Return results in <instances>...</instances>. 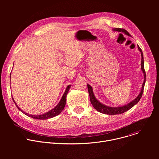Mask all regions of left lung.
<instances>
[{
    "instance_id": "left-lung-1",
    "label": "left lung",
    "mask_w": 159,
    "mask_h": 159,
    "mask_svg": "<svg viewBox=\"0 0 159 159\" xmlns=\"http://www.w3.org/2000/svg\"><path fill=\"white\" fill-rule=\"evenodd\" d=\"M113 31H118V32H120V33H124L125 34L130 36L129 33L126 30H124L123 28H115V29H113ZM138 48H139V51L141 52V55H142L141 69H142V70L143 72V75H144V82L143 83L142 88L141 92L140 93L139 95L134 100L132 101L131 102H129L127 105H125V106H121V107H109V106H106L101 104L100 102H99L96 99V98L94 95L93 91V88L91 87V86L89 85V84H87V89H88V91H89V96H90V102H91L93 107L98 111H99L101 113H103V114L109 115H115L122 114V113L128 111L129 109H131L132 107H133L136 104H137L139 102V101L140 100V99L142 96V94L143 93V89H144L145 83V80H146V74H145V69H144V61H143V52H142V50L140 48L139 46H138Z\"/></svg>"
}]
</instances>
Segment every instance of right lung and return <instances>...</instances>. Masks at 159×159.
Segmentation results:
<instances>
[{"label":"right lung","mask_w":159,"mask_h":159,"mask_svg":"<svg viewBox=\"0 0 159 159\" xmlns=\"http://www.w3.org/2000/svg\"><path fill=\"white\" fill-rule=\"evenodd\" d=\"M70 86H71V85L67 86V87H66V90H65V93H64V94H63V96H62V98H61L60 101L59 102V103L57 105V106H56L55 107H54L53 109L50 110V111H48V112H46V113H44V114H43V115H36V116H35V115H31L27 114V113L23 112V111H22L17 106V105L16 104V102H15L14 99H13L12 98L13 101H14V102L15 103L16 106H17V107L20 111H22V112H24L25 115L28 116L29 117H31V118H34V119H38V120H47V119H49V118H53V117H55V116L58 115L60 114V113L63 111V109L64 107H65V104H66V95H67V93H68V92H69V89H70Z\"/></svg>","instance_id":"obj_1"}]
</instances>
